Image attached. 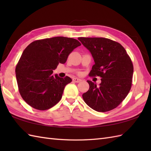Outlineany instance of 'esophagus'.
Returning <instances> with one entry per match:
<instances>
[{
  "instance_id": "34e87169",
  "label": "esophagus",
  "mask_w": 151,
  "mask_h": 151,
  "mask_svg": "<svg viewBox=\"0 0 151 151\" xmlns=\"http://www.w3.org/2000/svg\"><path fill=\"white\" fill-rule=\"evenodd\" d=\"M73 81L75 82H76V83H78V82H81V81H82V80L81 79H80V78H74L73 79Z\"/></svg>"
}]
</instances>
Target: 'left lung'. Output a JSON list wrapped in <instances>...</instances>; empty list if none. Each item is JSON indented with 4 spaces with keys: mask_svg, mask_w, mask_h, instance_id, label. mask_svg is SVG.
<instances>
[{
    "mask_svg": "<svg viewBox=\"0 0 151 151\" xmlns=\"http://www.w3.org/2000/svg\"><path fill=\"white\" fill-rule=\"evenodd\" d=\"M91 52L95 64L89 76H99L101 84L87 81L89 90L82 95L84 102L93 110L105 112L113 110L130 90L134 67L124 47L104 37H78Z\"/></svg>",
    "mask_w": 151,
    "mask_h": 151,
    "instance_id": "1",
    "label": "left lung"
}]
</instances>
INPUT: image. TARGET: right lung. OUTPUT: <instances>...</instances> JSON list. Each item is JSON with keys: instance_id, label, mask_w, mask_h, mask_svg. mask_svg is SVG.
Masks as SVG:
<instances>
[{"instance_id": "right-lung-1", "label": "right lung", "mask_w": 151, "mask_h": 151, "mask_svg": "<svg viewBox=\"0 0 151 151\" xmlns=\"http://www.w3.org/2000/svg\"><path fill=\"white\" fill-rule=\"evenodd\" d=\"M81 45L78 40L65 37L35 41L22 52L15 68L19 91L30 106L45 110L56 105L62 97L69 76L53 75L59 63H65L74 49Z\"/></svg>"}]
</instances>
